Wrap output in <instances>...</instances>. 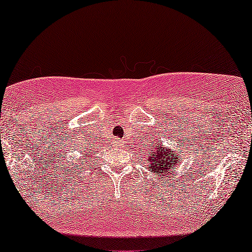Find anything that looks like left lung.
Returning <instances> with one entry per match:
<instances>
[{"mask_svg":"<svg viewBox=\"0 0 252 252\" xmlns=\"http://www.w3.org/2000/svg\"><path fill=\"white\" fill-rule=\"evenodd\" d=\"M147 161L150 162L149 168L155 175H165L169 174V170L176 168L181 160H178V158L175 156V151L171 150L169 147H162L157 143L155 145L154 150H151L149 159Z\"/></svg>","mask_w":252,"mask_h":252,"instance_id":"8db88e82","label":"left lung"}]
</instances>
